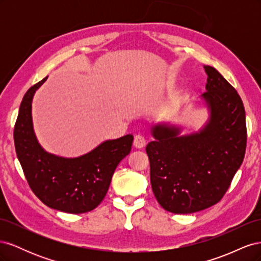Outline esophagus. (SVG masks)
Segmentation results:
<instances>
[{
	"mask_svg": "<svg viewBox=\"0 0 261 261\" xmlns=\"http://www.w3.org/2000/svg\"><path fill=\"white\" fill-rule=\"evenodd\" d=\"M146 145V139L143 135H136L135 138H134V146L136 148L140 149L143 148Z\"/></svg>",
	"mask_w": 261,
	"mask_h": 261,
	"instance_id": "1",
	"label": "esophagus"
}]
</instances>
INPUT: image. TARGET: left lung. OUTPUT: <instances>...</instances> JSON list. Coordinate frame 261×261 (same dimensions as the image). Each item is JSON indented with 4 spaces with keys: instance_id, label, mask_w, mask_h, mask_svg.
Listing matches in <instances>:
<instances>
[{
    "instance_id": "left-lung-1",
    "label": "left lung",
    "mask_w": 261,
    "mask_h": 261,
    "mask_svg": "<svg viewBox=\"0 0 261 261\" xmlns=\"http://www.w3.org/2000/svg\"><path fill=\"white\" fill-rule=\"evenodd\" d=\"M208 78L200 99L208 118L194 133L183 126L152 125L154 140L146 151L150 183L167 211L187 215L207 209L222 198L243 163L246 117L241 97L215 67L203 66Z\"/></svg>"
}]
</instances>
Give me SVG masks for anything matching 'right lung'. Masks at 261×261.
<instances>
[{
  "instance_id": "right-lung-1",
  "label": "right lung",
  "mask_w": 261,
  "mask_h": 261,
  "mask_svg": "<svg viewBox=\"0 0 261 261\" xmlns=\"http://www.w3.org/2000/svg\"><path fill=\"white\" fill-rule=\"evenodd\" d=\"M45 78L28 89L22 98L14 141L28 184L46 206L67 213L93 210L103 200L113 173L130 152V134L105 140L91 151L75 158L53 154L39 143L33 123V99Z\"/></svg>"
}]
</instances>
